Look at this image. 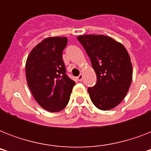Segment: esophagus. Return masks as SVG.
<instances>
[{"mask_svg": "<svg viewBox=\"0 0 151 151\" xmlns=\"http://www.w3.org/2000/svg\"><path fill=\"white\" fill-rule=\"evenodd\" d=\"M78 80L79 81H81L83 80V74H80V75L78 76Z\"/></svg>", "mask_w": 151, "mask_h": 151, "instance_id": "34e87169", "label": "esophagus"}]
</instances>
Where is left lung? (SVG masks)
Here are the masks:
<instances>
[{
	"mask_svg": "<svg viewBox=\"0 0 151 151\" xmlns=\"http://www.w3.org/2000/svg\"><path fill=\"white\" fill-rule=\"evenodd\" d=\"M96 74L94 87L88 88L90 99L101 110L116 107L126 96L132 80V65L126 48L105 35L78 36Z\"/></svg>",
	"mask_w": 151,
	"mask_h": 151,
	"instance_id": "1",
	"label": "left lung"
}]
</instances>
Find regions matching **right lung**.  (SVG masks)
<instances>
[{"mask_svg": "<svg viewBox=\"0 0 151 151\" xmlns=\"http://www.w3.org/2000/svg\"><path fill=\"white\" fill-rule=\"evenodd\" d=\"M66 37H49L37 45L26 62V78L37 103L49 112L66 107L75 82L66 74L63 50Z\"/></svg>", "mask_w": 151, "mask_h": 151, "instance_id": "obj_1", "label": "right lung"}]
</instances>
